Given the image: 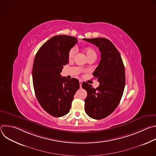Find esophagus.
Masks as SVG:
<instances>
[{
  "label": "esophagus",
  "mask_w": 156,
  "mask_h": 156,
  "mask_svg": "<svg viewBox=\"0 0 156 156\" xmlns=\"http://www.w3.org/2000/svg\"><path fill=\"white\" fill-rule=\"evenodd\" d=\"M79 83H80V87H81V85H82V83L83 81L81 80H80L79 81Z\"/></svg>",
  "instance_id": "esophagus-1"
}]
</instances>
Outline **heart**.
<instances>
[{
  "label": "heart",
  "instance_id": "heart-1",
  "mask_svg": "<svg viewBox=\"0 0 156 156\" xmlns=\"http://www.w3.org/2000/svg\"><path fill=\"white\" fill-rule=\"evenodd\" d=\"M84 52L87 57V58H90V57H96V52L94 51V49L92 48L88 47L84 49ZM76 53V50L75 48H72L69 52L68 57L69 60H72L74 58L75 54Z\"/></svg>",
  "mask_w": 156,
  "mask_h": 156
}]
</instances>
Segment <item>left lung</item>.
Returning a JSON list of instances; mask_svg holds the SVG:
<instances>
[{"mask_svg":"<svg viewBox=\"0 0 156 156\" xmlns=\"http://www.w3.org/2000/svg\"><path fill=\"white\" fill-rule=\"evenodd\" d=\"M83 40L94 44L101 52V61L93 72L99 86L95 89L86 82L82 83L87 91L85 112L91 118L100 120L112 114L120 103L125 86V67L119 52L108 39Z\"/></svg>","mask_w":156,"mask_h":156,"instance_id":"8db88e82","label":"left lung"}]
</instances>
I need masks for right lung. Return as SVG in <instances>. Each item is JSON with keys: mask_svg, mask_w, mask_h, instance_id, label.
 <instances>
[{"mask_svg": "<svg viewBox=\"0 0 156 156\" xmlns=\"http://www.w3.org/2000/svg\"><path fill=\"white\" fill-rule=\"evenodd\" d=\"M78 42L75 37L55 36L37 51L33 66V83L36 98L50 115L60 117L70 112L73 96L80 87L78 80L62 77L69 63V52Z\"/></svg>", "mask_w": 156, "mask_h": 156, "instance_id": "add662e5", "label": "right lung"}]
</instances>
